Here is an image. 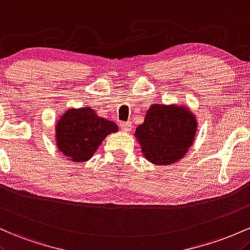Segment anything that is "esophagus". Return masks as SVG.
Wrapping results in <instances>:
<instances>
[{"instance_id":"34e87169","label":"esophagus","mask_w":250,"mask_h":250,"mask_svg":"<svg viewBox=\"0 0 250 250\" xmlns=\"http://www.w3.org/2000/svg\"><path fill=\"white\" fill-rule=\"evenodd\" d=\"M120 127H122L123 131H125V132H130L131 128H132V124H131V122H122L119 124Z\"/></svg>"}]
</instances>
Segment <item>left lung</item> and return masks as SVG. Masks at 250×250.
<instances>
[{
    "instance_id": "1",
    "label": "left lung",
    "mask_w": 250,
    "mask_h": 250,
    "mask_svg": "<svg viewBox=\"0 0 250 250\" xmlns=\"http://www.w3.org/2000/svg\"><path fill=\"white\" fill-rule=\"evenodd\" d=\"M197 119L186 105L153 104L145 114L144 123L136 128L134 137L143 156L155 165L179 162L195 142Z\"/></svg>"
}]
</instances>
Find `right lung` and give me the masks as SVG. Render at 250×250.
<instances>
[{
  "label": "right lung",
  "mask_w": 250,
  "mask_h": 250,
  "mask_svg": "<svg viewBox=\"0 0 250 250\" xmlns=\"http://www.w3.org/2000/svg\"><path fill=\"white\" fill-rule=\"evenodd\" d=\"M55 145L68 161L87 162L97 152L104 139L116 133L118 126L99 117L91 107H71L55 124Z\"/></svg>",
  "instance_id": "obj_1"
}]
</instances>
